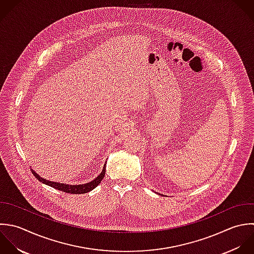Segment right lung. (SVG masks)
<instances>
[{
	"label": "right lung",
	"instance_id": "add662e5",
	"mask_svg": "<svg viewBox=\"0 0 254 254\" xmlns=\"http://www.w3.org/2000/svg\"><path fill=\"white\" fill-rule=\"evenodd\" d=\"M31 172H32V174L35 176V178L38 181H40L41 183H43L45 185H48V186H50L52 188H55V189H57L59 191H62L64 193H68V194H84V193L90 192L91 190L96 188L101 183V181L103 180V178L105 176L106 168L104 167L102 173L96 179H94L92 182H89V183H86V184H83V185H66V184L51 182V181H48V180H45V179L41 178L33 170H31Z\"/></svg>",
	"mask_w": 254,
	"mask_h": 254
}]
</instances>
